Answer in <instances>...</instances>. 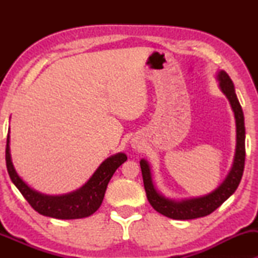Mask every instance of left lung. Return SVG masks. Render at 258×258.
Wrapping results in <instances>:
<instances>
[{"label":"left lung","mask_w":258,"mask_h":258,"mask_svg":"<svg viewBox=\"0 0 258 258\" xmlns=\"http://www.w3.org/2000/svg\"><path fill=\"white\" fill-rule=\"evenodd\" d=\"M216 77L220 83V89L230 102L236 122V149L234 161H232V165L224 181L208 195L186 200H171L162 195L156 189L153 182V175H151L150 165L148 161L144 158L140 161L148 201L157 213L172 218V220H194V218L207 216L216 210L222 203L225 202L236 191L239 182H241L245 161L244 115H243L238 98L236 96L234 83L228 74L224 70H221L217 73Z\"/></svg>","instance_id":"8db88e82"}]
</instances>
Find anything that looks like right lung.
Wrapping results in <instances>:
<instances>
[{
	"label": "right lung",
	"instance_id": "right-lung-1",
	"mask_svg": "<svg viewBox=\"0 0 258 258\" xmlns=\"http://www.w3.org/2000/svg\"><path fill=\"white\" fill-rule=\"evenodd\" d=\"M10 136L7 137L6 162L10 179L22 194L28 203L43 216L58 220H76L93 215L101 207L108 183L119 165L126 161L124 153H118L108 157L100 164L93 176L80 189L64 195H45L30 188L14 168L10 155Z\"/></svg>",
	"mask_w": 258,
	"mask_h": 258
}]
</instances>
